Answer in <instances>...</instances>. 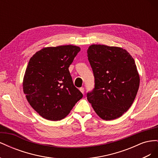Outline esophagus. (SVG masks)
<instances>
[{
	"label": "esophagus",
	"instance_id": "34e87169",
	"mask_svg": "<svg viewBox=\"0 0 158 158\" xmlns=\"http://www.w3.org/2000/svg\"><path fill=\"white\" fill-rule=\"evenodd\" d=\"M80 91L81 92H82V94H84V88H80Z\"/></svg>",
	"mask_w": 158,
	"mask_h": 158
}]
</instances>
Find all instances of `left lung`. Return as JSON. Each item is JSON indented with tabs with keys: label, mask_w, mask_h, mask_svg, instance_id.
<instances>
[{
	"label": "left lung",
	"mask_w": 158,
	"mask_h": 158,
	"mask_svg": "<svg viewBox=\"0 0 158 158\" xmlns=\"http://www.w3.org/2000/svg\"><path fill=\"white\" fill-rule=\"evenodd\" d=\"M95 88L87 99L98 115L111 121L121 117L133 103L140 85L135 60L118 47L92 45L87 51Z\"/></svg>",
	"instance_id": "obj_1"
}]
</instances>
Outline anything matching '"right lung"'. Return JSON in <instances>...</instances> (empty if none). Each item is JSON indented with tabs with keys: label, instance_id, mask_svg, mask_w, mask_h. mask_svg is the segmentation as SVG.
Masks as SVG:
<instances>
[{
	"label": "right lung",
	"instance_id": "1",
	"mask_svg": "<svg viewBox=\"0 0 158 158\" xmlns=\"http://www.w3.org/2000/svg\"><path fill=\"white\" fill-rule=\"evenodd\" d=\"M80 51L67 45L36 52L28 63L23 91L31 107L43 118L60 121L83 97L73 84L69 68Z\"/></svg>",
	"mask_w": 158,
	"mask_h": 158
}]
</instances>
